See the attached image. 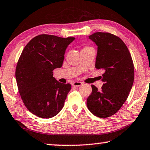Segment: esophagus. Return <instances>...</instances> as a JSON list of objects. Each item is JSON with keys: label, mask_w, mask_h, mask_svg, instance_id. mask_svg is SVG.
I'll return each mask as SVG.
<instances>
[{"label": "esophagus", "mask_w": 150, "mask_h": 150, "mask_svg": "<svg viewBox=\"0 0 150 150\" xmlns=\"http://www.w3.org/2000/svg\"><path fill=\"white\" fill-rule=\"evenodd\" d=\"M83 84V83H81V82H80V81H74L72 83V85H73V86H74V87H79V86H81V85Z\"/></svg>", "instance_id": "1"}]
</instances>
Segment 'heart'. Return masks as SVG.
Returning <instances> with one entry per match:
<instances>
[{"label": "heart", "instance_id": "b5f03b06", "mask_svg": "<svg viewBox=\"0 0 150 150\" xmlns=\"http://www.w3.org/2000/svg\"><path fill=\"white\" fill-rule=\"evenodd\" d=\"M88 48H90V47H85V48H83V49L82 50H85V49H88Z\"/></svg>", "mask_w": 150, "mask_h": 150}]
</instances>
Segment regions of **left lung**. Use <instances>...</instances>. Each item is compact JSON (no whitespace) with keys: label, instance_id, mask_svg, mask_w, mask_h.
<instances>
[{"label":"left lung","instance_id":"obj_1","mask_svg":"<svg viewBox=\"0 0 150 150\" xmlns=\"http://www.w3.org/2000/svg\"><path fill=\"white\" fill-rule=\"evenodd\" d=\"M97 46L96 68L103 69L101 89L92 85L87 106L94 115L106 118L117 113L126 101L134 80L132 58L120 37L97 32L89 36Z\"/></svg>","mask_w":150,"mask_h":150}]
</instances>
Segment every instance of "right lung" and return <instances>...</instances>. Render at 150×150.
<instances>
[{"mask_svg":"<svg viewBox=\"0 0 150 150\" xmlns=\"http://www.w3.org/2000/svg\"><path fill=\"white\" fill-rule=\"evenodd\" d=\"M74 37L40 35L26 45L16 65L18 92L30 112L42 118H51L63 108L71 85L53 77V71L62 67L67 47Z\"/></svg>","mask_w":150,"mask_h":150,"instance_id":"1","label":"right lung"}]
</instances>
